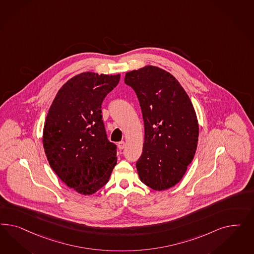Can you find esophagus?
Instances as JSON below:
<instances>
[{
  "instance_id": "obj_1",
  "label": "esophagus",
  "mask_w": 254,
  "mask_h": 254,
  "mask_svg": "<svg viewBox=\"0 0 254 254\" xmlns=\"http://www.w3.org/2000/svg\"><path fill=\"white\" fill-rule=\"evenodd\" d=\"M117 146L119 148V150H123L125 146H126V143H125V141H123V140H122V141H119L118 144H117Z\"/></svg>"
}]
</instances>
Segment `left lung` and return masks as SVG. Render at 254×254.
Here are the masks:
<instances>
[{"instance_id":"1","label":"left lung","mask_w":254,"mask_h":254,"mask_svg":"<svg viewBox=\"0 0 254 254\" xmlns=\"http://www.w3.org/2000/svg\"><path fill=\"white\" fill-rule=\"evenodd\" d=\"M138 98L144 122L142 154L136 163L140 181L161 191L178 184L192 162L198 124L192 102L176 78L147 66L125 76Z\"/></svg>"}]
</instances>
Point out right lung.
I'll use <instances>...</instances> for the list:
<instances>
[{
    "instance_id": "obj_1",
    "label": "right lung",
    "mask_w": 254,
    "mask_h": 254,
    "mask_svg": "<svg viewBox=\"0 0 254 254\" xmlns=\"http://www.w3.org/2000/svg\"><path fill=\"white\" fill-rule=\"evenodd\" d=\"M119 80L120 74H78L60 89L46 116L43 144L49 165L65 185L83 194L106 185L117 162L101 104Z\"/></svg>"
}]
</instances>
